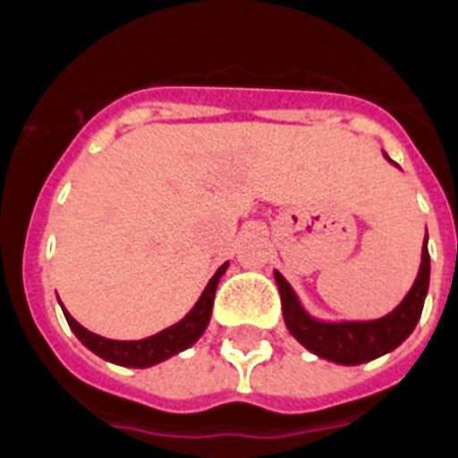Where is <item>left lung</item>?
<instances>
[{
	"mask_svg": "<svg viewBox=\"0 0 458 458\" xmlns=\"http://www.w3.org/2000/svg\"><path fill=\"white\" fill-rule=\"evenodd\" d=\"M428 278L430 255L428 245L424 243L417 281L395 311L379 320H368V323H320V320L306 316L290 283L276 271V283L281 290L283 318H285L288 330L293 332V337L304 344L309 351H313L316 356L342 362V365H360V362L374 360L405 342L411 330L417 327L421 311H424Z\"/></svg>",
	"mask_w": 458,
	"mask_h": 458,
	"instance_id": "1",
	"label": "left lung"
}]
</instances>
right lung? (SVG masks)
Instances as JSON below:
<instances>
[{
    "mask_svg": "<svg viewBox=\"0 0 458 458\" xmlns=\"http://www.w3.org/2000/svg\"><path fill=\"white\" fill-rule=\"evenodd\" d=\"M226 267L229 264H222L220 269H217V274L210 278V283L203 290L201 300L196 301L194 309L180 323L168 327V330L158 332L154 337L140 339V342H114V339L98 337V335L89 332L84 325H79L67 311L65 318L70 323L72 332L79 337V342H84V346H89L93 353H98L105 360L116 362V365H126V368H149L154 362H161L165 358L175 356L177 351L189 349L196 339L201 337L203 330L208 327V320H210V313H213L215 290H217L220 276L225 274Z\"/></svg>",
    "mask_w": 458,
    "mask_h": 458,
    "instance_id": "add662e5",
    "label": "right lung"
}]
</instances>
